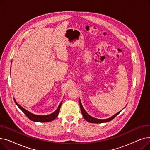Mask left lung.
<instances>
[{
	"label": "left lung",
	"mask_w": 150,
	"mask_h": 150,
	"mask_svg": "<svg viewBox=\"0 0 150 150\" xmlns=\"http://www.w3.org/2000/svg\"><path fill=\"white\" fill-rule=\"evenodd\" d=\"M79 103H80V109H81V111L82 113V115L83 116V117L84 118V119L88 121L89 123H105V122H108L109 121L112 120V119H114V118L119 114L121 111L117 112V114H114L113 116H112L111 117L108 118V119H96V118H94L92 116H91L89 114H88L85 111V109H84L82 104H81V102L80 99H79Z\"/></svg>",
	"instance_id": "1"
}]
</instances>
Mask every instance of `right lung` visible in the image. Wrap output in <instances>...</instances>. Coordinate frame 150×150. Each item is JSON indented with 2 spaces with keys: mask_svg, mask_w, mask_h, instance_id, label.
Instances as JSON below:
<instances>
[{
  "mask_svg": "<svg viewBox=\"0 0 150 150\" xmlns=\"http://www.w3.org/2000/svg\"><path fill=\"white\" fill-rule=\"evenodd\" d=\"M14 100L15 101L16 104V105L19 107V108L21 110V111L25 114V115L30 120H31V121H33V122H51L52 120H53L54 119H56L57 117L59 112V110H60V108L62 104V102L61 101L59 105L58 106L57 109L54 112L49 114V115H35L33 113H31L30 112H29L28 111H27V109H24L23 108H22L21 106H20L17 102L16 101V100L14 98Z\"/></svg>",
  "mask_w": 150,
  "mask_h": 150,
  "instance_id": "right-lung-1",
  "label": "right lung"
}]
</instances>
